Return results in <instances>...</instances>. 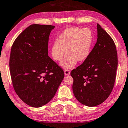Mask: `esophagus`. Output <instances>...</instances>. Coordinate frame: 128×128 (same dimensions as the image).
<instances>
[{"label":"esophagus","mask_w":128,"mask_h":128,"mask_svg":"<svg viewBox=\"0 0 128 128\" xmlns=\"http://www.w3.org/2000/svg\"><path fill=\"white\" fill-rule=\"evenodd\" d=\"M64 75L65 76L70 75V71L68 69H66L65 70H64Z\"/></svg>","instance_id":"obj_1"}]
</instances>
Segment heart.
Wrapping results in <instances>:
<instances>
[{"label": "heart", "mask_w": 128, "mask_h": 128, "mask_svg": "<svg viewBox=\"0 0 128 128\" xmlns=\"http://www.w3.org/2000/svg\"><path fill=\"white\" fill-rule=\"evenodd\" d=\"M93 43V35L89 29L70 27L60 35L52 46L53 59L60 61L68 54L61 62L65 68L74 66L76 62H82L89 56Z\"/></svg>", "instance_id": "heart-1"}]
</instances>
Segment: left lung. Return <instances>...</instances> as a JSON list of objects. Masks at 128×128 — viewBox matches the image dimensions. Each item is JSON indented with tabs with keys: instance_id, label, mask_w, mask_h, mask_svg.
Masks as SVG:
<instances>
[{
	"instance_id": "left-lung-1",
	"label": "left lung",
	"mask_w": 128,
	"mask_h": 128,
	"mask_svg": "<svg viewBox=\"0 0 128 128\" xmlns=\"http://www.w3.org/2000/svg\"><path fill=\"white\" fill-rule=\"evenodd\" d=\"M97 36L88 58L70 73L76 99L91 107L102 104L110 96L114 85L118 65L114 42L99 24Z\"/></svg>"
}]
</instances>
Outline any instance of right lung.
Returning <instances> with one entry per match:
<instances>
[{"label": "right lung", "instance_id": "add662e5", "mask_svg": "<svg viewBox=\"0 0 128 128\" xmlns=\"http://www.w3.org/2000/svg\"><path fill=\"white\" fill-rule=\"evenodd\" d=\"M54 27L31 24L18 35L11 47L9 66L13 88L30 106L48 104L64 78L62 68L48 56L49 35Z\"/></svg>", "mask_w": 128, "mask_h": 128}]
</instances>
